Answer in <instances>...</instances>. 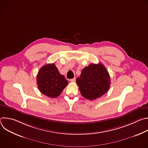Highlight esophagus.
<instances>
[{
  "label": "esophagus",
  "mask_w": 148,
  "mask_h": 148,
  "mask_svg": "<svg viewBox=\"0 0 148 148\" xmlns=\"http://www.w3.org/2000/svg\"><path fill=\"white\" fill-rule=\"evenodd\" d=\"M75 78H74L70 79V81H71V82H75Z\"/></svg>",
  "instance_id": "1"
}]
</instances>
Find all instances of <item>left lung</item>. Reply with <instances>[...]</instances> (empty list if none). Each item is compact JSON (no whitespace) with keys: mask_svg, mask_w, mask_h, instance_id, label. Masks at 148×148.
I'll use <instances>...</instances> for the list:
<instances>
[{"mask_svg":"<svg viewBox=\"0 0 148 148\" xmlns=\"http://www.w3.org/2000/svg\"><path fill=\"white\" fill-rule=\"evenodd\" d=\"M110 74L101 64H91L82 70L76 82L82 97L90 100L98 98L110 89Z\"/></svg>","mask_w":148,"mask_h":148,"instance_id":"1","label":"left lung"}]
</instances>
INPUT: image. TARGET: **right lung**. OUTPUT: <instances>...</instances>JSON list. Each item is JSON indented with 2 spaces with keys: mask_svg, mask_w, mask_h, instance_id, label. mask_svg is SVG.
Listing matches in <instances>:
<instances>
[{
  "mask_svg": "<svg viewBox=\"0 0 148 148\" xmlns=\"http://www.w3.org/2000/svg\"><path fill=\"white\" fill-rule=\"evenodd\" d=\"M68 83L64 76L60 74L54 63L42 67L37 75V84L39 91L50 98L59 96Z\"/></svg>",
  "mask_w": 148,
  "mask_h": 148,
  "instance_id": "right-lung-1",
  "label": "right lung"
}]
</instances>
